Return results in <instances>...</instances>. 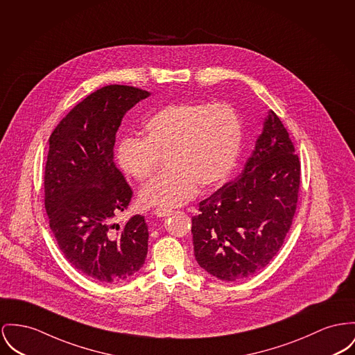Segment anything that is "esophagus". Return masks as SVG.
Instances as JSON below:
<instances>
[{
  "instance_id": "34e87169",
  "label": "esophagus",
  "mask_w": 355,
  "mask_h": 355,
  "mask_svg": "<svg viewBox=\"0 0 355 355\" xmlns=\"http://www.w3.org/2000/svg\"><path fill=\"white\" fill-rule=\"evenodd\" d=\"M171 210H166V209H156L155 210V215L156 216H159V218H164V216H168V215H171Z\"/></svg>"
}]
</instances>
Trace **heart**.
Masks as SVG:
<instances>
[{"mask_svg": "<svg viewBox=\"0 0 355 355\" xmlns=\"http://www.w3.org/2000/svg\"><path fill=\"white\" fill-rule=\"evenodd\" d=\"M145 137H122L116 148L121 171L148 179L164 157L166 172L139 192L145 207L172 209L195 198L198 187L222 183L236 164L242 122L227 103L179 102L155 112L144 122Z\"/></svg>", "mask_w": 355, "mask_h": 355, "instance_id": "1", "label": "heart"}]
</instances>
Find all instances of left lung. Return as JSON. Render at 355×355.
<instances>
[{"label":"left lung","mask_w":355,"mask_h":355,"mask_svg":"<svg viewBox=\"0 0 355 355\" xmlns=\"http://www.w3.org/2000/svg\"><path fill=\"white\" fill-rule=\"evenodd\" d=\"M300 162L286 129L269 110L243 171L199 203L192 218L193 254L225 282L249 277L283 246L296 211Z\"/></svg>","instance_id":"obj_1"}]
</instances>
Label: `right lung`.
Listing matches in <instances>:
<instances>
[{
    "label": "right lung",
    "mask_w": 355,
    "mask_h": 355,
    "mask_svg": "<svg viewBox=\"0 0 355 355\" xmlns=\"http://www.w3.org/2000/svg\"><path fill=\"white\" fill-rule=\"evenodd\" d=\"M149 95L132 86H105L78 103L49 137L44 172L49 227L72 266L101 283L133 276L148 253L142 215L123 226L113 223L133 195L113 149L123 116Z\"/></svg>",
    "instance_id": "obj_1"
}]
</instances>
